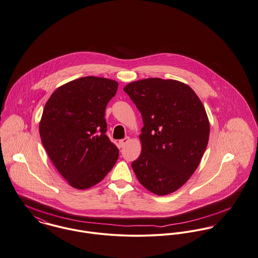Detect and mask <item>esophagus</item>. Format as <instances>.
Returning <instances> with one entry per match:
<instances>
[{
	"label": "esophagus",
	"mask_w": 258,
	"mask_h": 258,
	"mask_svg": "<svg viewBox=\"0 0 258 258\" xmlns=\"http://www.w3.org/2000/svg\"><path fill=\"white\" fill-rule=\"evenodd\" d=\"M128 143H130V138H125V139H123V140H120V141L118 142V144H119L120 147H124Z\"/></svg>",
	"instance_id": "34e87169"
}]
</instances>
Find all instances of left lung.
<instances>
[{"label":"left lung","instance_id":"obj_1","mask_svg":"<svg viewBox=\"0 0 258 258\" xmlns=\"http://www.w3.org/2000/svg\"><path fill=\"white\" fill-rule=\"evenodd\" d=\"M143 115L142 153L132 163L140 183L158 196L183 186L200 164L210 136L206 110L193 89L147 78L123 88Z\"/></svg>","mask_w":258,"mask_h":258}]
</instances>
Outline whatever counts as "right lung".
<instances>
[{
	"mask_svg": "<svg viewBox=\"0 0 258 258\" xmlns=\"http://www.w3.org/2000/svg\"><path fill=\"white\" fill-rule=\"evenodd\" d=\"M117 82L87 76L52 93L39 122V135L50 160L70 186L85 190L101 182L118 158L107 137L105 110Z\"/></svg>",
	"mask_w": 258,
	"mask_h": 258,
	"instance_id": "obj_1",
	"label": "right lung"
}]
</instances>
